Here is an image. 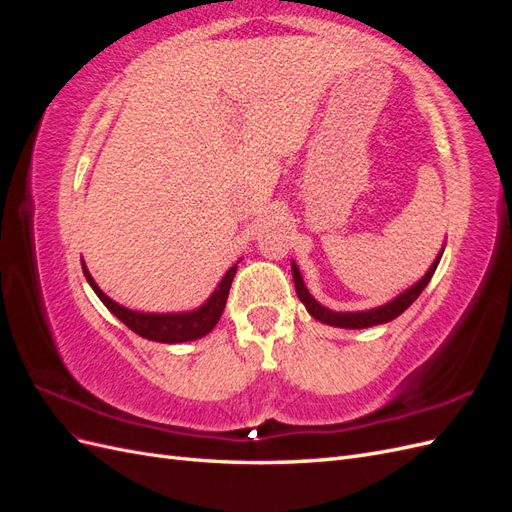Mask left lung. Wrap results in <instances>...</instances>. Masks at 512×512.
Wrapping results in <instances>:
<instances>
[{
  "label": "left lung",
  "instance_id": "obj_1",
  "mask_svg": "<svg viewBox=\"0 0 512 512\" xmlns=\"http://www.w3.org/2000/svg\"><path fill=\"white\" fill-rule=\"evenodd\" d=\"M444 254V247L440 250V254L433 260V265L429 267V271L418 280L416 284H412L410 288H406L404 292H399L395 299H391L389 303L378 305V307H371L365 309V312H333V309L320 305L312 294H309L301 271L297 267V262H290L292 267V280H294V288H297V297L301 299V303L305 305V309L309 314H312L318 322L322 324H329V327H339V329H367V327H376V324H384V322H391L397 316H401L406 312V309L418 299V294L425 290V286L429 284V280L436 273L438 265H440V258Z\"/></svg>",
  "mask_w": 512,
  "mask_h": 512
}]
</instances>
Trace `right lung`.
Segmentation results:
<instances>
[{
  "label": "right lung",
  "instance_id": "right-lung-1",
  "mask_svg": "<svg viewBox=\"0 0 512 512\" xmlns=\"http://www.w3.org/2000/svg\"><path fill=\"white\" fill-rule=\"evenodd\" d=\"M239 262L241 260H237V265ZM81 265H83V273L87 277L89 286L94 288L98 299L108 307V312L115 314L136 335L151 339V342H160V344H183V342H192V339L205 337L207 333H211L224 312L232 277H235V273H237V265H232L226 271V275L222 277L218 288L211 292V297L200 307L190 309V312L153 314V312H136V309H128V307L119 305L117 301H113L111 297H106V294L100 290V286L96 284L94 277H91L85 262H81Z\"/></svg>",
  "mask_w": 512,
  "mask_h": 512
}]
</instances>
